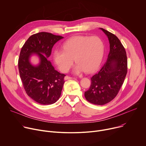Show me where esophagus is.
Segmentation results:
<instances>
[{
  "label": "esophagus",
  "mask_w": 146,
  "mask_h": 146,
  "mask_svg": "<svg viewBox=\"0 0 146 146\" xmlns=\"http://www.w3.org/2000/svg\"><path fill=\"white\" fill-rule=\"evenodd\" d=\"M71 79H74V78H72V77H70V76H65V78H64L65 80Z\"/></svg>",
  "instance_id": "obj_1"
}]
</instances>
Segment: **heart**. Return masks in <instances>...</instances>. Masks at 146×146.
<instances>
[{"mask_svg":"<svg viewBox=\"0 0 146 146\" xmlns=\"http://www.w3.org/2000/svg\"><path fill=\"white\" fill-rule=\"evenodd\" d=\"M62 49H56L53 60L58 69L67 72L74 62L76 63L72 72L78 75L83 72L90 73L98 67L104 53V44L98 36H76L62 44Z\"/></svg>","mask_w":146,"mask_h":146,"instance_id":"heart-1","label":"heart"}]
</instances>
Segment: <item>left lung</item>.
<instances>
[{
  "mask_svg": "<svg viewBox=\"0 0 146 146\" xmlns=\"http://www.w3.org/2000/svg\"><path fill=\"white\" fill-rule=\"evenodd\" d=\"M110 43L108 58L99 72L91 78V85L85 92L86 99L96 105H104L114 99L127 74V60L125 49L119 39L109 31L100 28Z\"/></svg>",
  "mask_w": 146,
  "mask_h": 146,
  "instance_id": "8db88e82",
  "label": "left lung"
}]
</instances>
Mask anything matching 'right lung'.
<instances>
[{
	"label": "right lung",
	"instance_id": "right-lung-1",
	"mask_svg": "<svg viewBox=\"0 0 146 146\" xmlns=\"http://www.w3.org/2000/svg\"><path fill=\"white\" fill-rule=\"evenodd\" d=\"M62 38L42 32L31 36L21 48L19 70L24 88L28 96L40 104H54L61 93L66 75L56 71L47 58L54 44ZM32 54H36L40 58L37 66L30 61Z\"/></svg>",
	"mask_w": 146,
	"mask_h": 146
}]
</instances>
